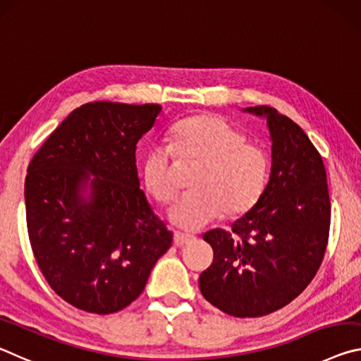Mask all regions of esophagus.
<instances>
[{
	"instance_id": "obj_1",
	"label": "esophagus",
	"mask_w": 361,
	"mask_h": 361,
	"mask_svg": "<svg viewBox=\"0 0 361 361\" xmlns=\"http://www.w3.org/2000/svg\"><path fill=\"white\" fill-rule=\"evenodd\" d=\"M193 240H195L193 235L182 233V232H174V245L176 246H185L188 243H192Z\"/></svg>"
}]
</instances>
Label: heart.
Masks as SVG:
<instances>
[{
	"instance_id": "b5f03b06",
	"label": "heart",
	"mask_w": 361,
	"mask_h": 361,
	"mask_svg": "<svg viewBox=\"0 0 361 361\" xmlns=\"http://www.w3.org/2000/svg\"><path fill=\"white\" fill-rule=\"evenodd\" d=\"M169 148L155 145L142 159V180L158 203H169L177 185L173 155L198 166L190 190L171 206L168 219L185 230H200L219 216L238 217L250 211L267 185L269 157L262 147L221 118L195 115L176 123Z\"/></svg>"
}]
</instances>
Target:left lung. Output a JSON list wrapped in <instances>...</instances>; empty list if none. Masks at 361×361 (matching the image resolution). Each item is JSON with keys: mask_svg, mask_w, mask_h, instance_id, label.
Here are the masks:
<instances>
[{"mask_svg": "<svg viewBox=\"0 0 361 361\" xmlns=\"http://www.w3.org/2000/svg\"><path fill=\"white\" fill-rule=\"evenodd\" d=\"M243 111L267 121L269 182L232 232L203 235L214 259L198 285L219 310L250 318L285 307L314 279L326 250L331 204L323 159L302 128L265 105Z\"/></svg>", "mask_w": 361, "mask_h": 361, "instance_id": "1", "label": "left lung"}]
</instances>
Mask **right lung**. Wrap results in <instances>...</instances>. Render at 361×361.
Segmentation results:
<instances>
[{
    "mask_svg": "<svg viewBox=\"0 0 361 361\" xmlns=\"http://www.w3.org/2000/svg\"><path fill=\"white\" fill-rule=\"evenodd\" d=\"M161 105L90 102L57 126L28 164L27 227L38 267L68 304L109 315L140 296L173 232L135 168V145Z\"/></svg>",
    "mask_w": 361,
    "mask_h": 361,
    "instance_id": "right-lung-1",
    "label": "right lung"
}]
</instances>
